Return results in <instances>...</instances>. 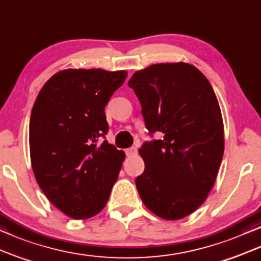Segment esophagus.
I'll list each match as a JSON object with an SVG mask.
<instances>
[{"instance_id":"1","label":"esophagus","mask_w":261,"mask_h":261,"mask_svg":"<svg viewBox=\"0 0 261 261\" xmlns=\"http://www.w3.org/2000/svg\"><path fill=\"white\" fill-rule=\"evenodd\" d=\"M137 152V148L136 147H131V148H128V149H126V155L127 156H133V155H135Z\"/></svg>"}]
</instances>
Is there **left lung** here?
<instances>
[{
	"label": "left lung",
	"instance_id": "8db88e82",
	"mask_svg": "<svg viewBox=\"0 0 261 261\" xmlns=\"http://www.w3.org/2000/svg\"><path fill=\"white\" fill-rule=\"evenodd\" d=\"M128 87L140 100L149 133L163 134L140 149L145 168L136 178L138 193L156 216H189L205 201L223 158V120L213 87L184 62L138 70Z\"/></svg>",
	"mask_w": 261,
	"mask_h": 261
}]
</instances>
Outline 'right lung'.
Returning a JSON list of instances; mask_svg holds the SVG:
<instances>
[{
	"instance_id": "add662e5",
	"label": "right lung",
	"mask_w": 261,
	"mask_h": 261,
	"mask_svg": "<svg viewBox=\"0 0 261 261\" xmlns=\"http://www.w3.org/2000/svg\"><path fill=\"white\" fill-rule=\"evenodd\" d=\"M125 70L67 69L43 86L30 119V152L38 185L67 216L86 220L105 207L125 152L98 138L109 131L105 106Z\"/></svg>"
}]
</instances>
